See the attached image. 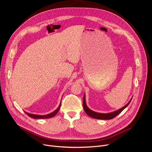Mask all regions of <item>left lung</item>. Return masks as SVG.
Listing matches in <instances>:
<instances>
[{
    "instance_id": "obj_1",
    "label": "left lung",
    "mask_w": 152,
    "mask_h": 152,
    "mask_svg": "<svg viewBox=\"0 0 152 152\" xmlns=\"http://www.w3.org/2000/svg\"><path fill=\"white\" fill-rule=\"evenodd\" d=\"M132 97L131 99L129 101V102L123 107H122L120 109L113 111L112 113H106V114H103V113H97L95 111H92L91 110H90V108L87 106L86 104V102H85V95H83V107L85 112L86 113V114H87L88 115H89L90 117L94 118H96V119H99V120H111L114 117H115L117 115H118L121 111H123V110H124L125 108L129 104L130 102H131Z\"/></svg>"
}]
</instances>
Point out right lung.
<instances>
[{"label":"right lung","mask_w":152,"mask_h":152,"mask_svg":"<svg viewBox=\"0 0 152 152\" xmlns=\"http://www.w3.org/2000/svg\"><path fill=\"white\" fill-rule=\"evenodd\" d=\"M61 101L60 102V104L58 106V107L56 110H55L53 112L49 114H46V115H37V114H29L26 111H25V113L30 117L33 118H36V119H45V118H52L53 117H54L59 111V108L61 106Z\"/></svg>","instance_id":"1"}]
</instances>
